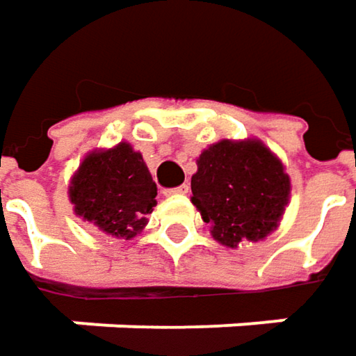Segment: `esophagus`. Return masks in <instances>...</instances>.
Returning a JSON list of instances; mask_svg holds the SVG:
<instances>
[{
    "mask_svg": "<svg viewBox=\"0 0 356 356\" xmlns=\"http://www.w3.org/2000/svg\"><path fill=\"white\" fill-rule=\"evenodd\" d=\"M191 191V186L188 184H182V186H178V188H168V191H163V195L165 197H176V195H186Z\"/></svg>",
    "mask_w": 356,
    "mask_h": 356,
    "instance_id": "34e87169",
    "label": "esophagus"
}]
</instances>
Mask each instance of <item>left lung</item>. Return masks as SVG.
I'll return each mask as SVG.
<instances>
[{
  "label": "left lung",
  "instance_id": "8db88e82",
  "mask_svg": "<svg viewBox=\"0 0 356 356\" xmlns=\"http://www.w3.org/2000/svg\"><path fill=\"white\" fill-rule=\"evenodd\" d=\"M191 188L213 240L238 248L260 242L279 227L289 204L291 178L260 139H221L197 157Z\"/></svg>",
  "mask_w": 356,
  "mask_h": 356
}]
</instances>
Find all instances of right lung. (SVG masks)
Wrapping results in <instances>:
<instances>
[{
    "label": "right lung",
    "instance_id": "right-lung-1",
    "mask_svg": "<svg viewBox=\"0 0 356 356\" xmlns=\"http://www.w3.org/2000/svg\"><path fill=\"white\" fill-rule=\"evenodd\" d=\"M67 195L79 219L106 236L133 240L149 221L157 186L143 156L120 141L83 157L69 180Z\"/></svg>",
    "mask_w": 356,
    "mask_h": 356
}]
</instances>
